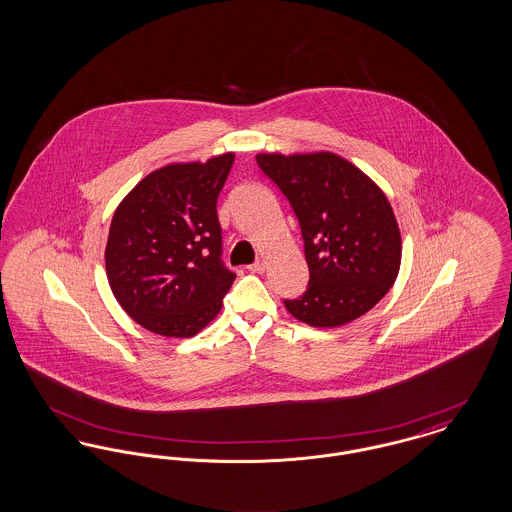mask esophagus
I'll use <instances>...</instances> for the list:
<instances>
[{
  "label": "esophagus",
  "mask_w": 512,
  "mask_h": 512,
  "mask_svg": "<svg viewBox=\"0 0 512 512\" xmlns=\"http://www.w3.org/2000/svg\"><path fill=\"white\" fill-rule=\"evenodd\" d=\"M265 267H267V265H265V261H263V259H259V261H255V263H253V265H249V270H251V272H259V274H261V272H265Z\"/></svg>",
  "instance_id": "1"
}]
</instances>
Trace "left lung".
Masks as SVG:
<instances>
[{
	"mask_svg": "<svg viewBox=\"0 0 512 512\" xmlns=\"http://www.w3.org/2000/svg\"><path fill=\"white\" fill-rule=\"evenodd\" d=\"M257 165L299 220L309 284L284 299L293 317L334 328L368 313L390 292L401 265V234L384 192L336 153H259Z\"/></svg>",
	"mask_w": 512,
	"mask_h": 512,
	"instance_id": "1",
	"label": "left lung"
}]
</instances>
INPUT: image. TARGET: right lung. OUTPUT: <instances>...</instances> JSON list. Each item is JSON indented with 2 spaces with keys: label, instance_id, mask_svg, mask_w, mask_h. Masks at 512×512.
Segmentation results:
<instances>
[{
  "label": "right lung",
  "instance_id": "add662e5",
  "mask_svg": "<svg viewBox=\"0 0 512 512\" xmlns=\"http://www.w3.org/2000/svg\"><path fill=\"white\" fill-rule=\"evenodd\" d=\"M234 163H174L147 174L117 207L105 268L122 309L149 332L192 338L219 315L236 274L224 267L217 199Z\"/></svg>",
  "mask_w": 512,
  "mask_h": 512
}]
</instances>
